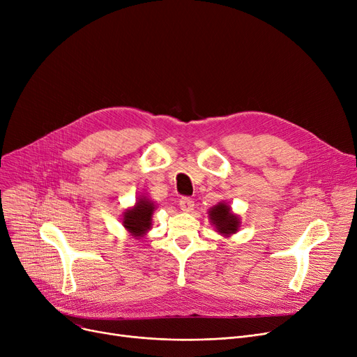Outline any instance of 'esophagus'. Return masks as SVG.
<instances>
[{
	"label": "esophagus",
	"instance_id": "esophagus-1",
	"mask_svg": "<svg viewBox=\"0 0 357 357\" xmlns=\"http://www.w3.org/2000/svg\"><path fill=\"white\" fill-rule=\"evenodd\" d=\"M179 207L182 211L185 213H190L194 210V201L190 197H182L179 199Z\"/></svg>",
	"mask_w": 357,
	"mask_h": 357
}]
</instances>
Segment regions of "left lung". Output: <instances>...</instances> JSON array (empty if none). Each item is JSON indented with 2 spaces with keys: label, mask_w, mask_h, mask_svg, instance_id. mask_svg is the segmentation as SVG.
<instances>
[{
  "label": "left lung",
  "mask_w": 357,
  "mask_h": 357,
  "mask_svg": "<svg viewBox=\"0 0 357 357\" xmlns=\"http://www.w3.org/2000/svg\"><path fill=\"white\" fill-rule=\"evenodd\" d=\"M210 218L211 222L217 227L218 233L221 234H233L238 230V218L231 214L230 207L227 204L220 202L218 205H215L214 208H211L210 211Z\"/></svg>",
  "instance_id": "8db88e82"
}]
</instances>
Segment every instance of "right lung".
<instances>
[{
	"instance_id": "add662e5",
	"label": "right lung",
	"mask_w": 357,
	"mask_h": 357,
	"mask_svg": "<svg viewBox=\"0 0 357 357\" xmlns=\"http://www.w3.org/2000/svg\"><path fill=\"white\" fill-rule=\"evenodd\" d=\"M153 210V202H150L147 198H140L135 208L124 213V227L133 236L144 234L150 229V224H152Z\"/></svg>"
}]
</instances>
